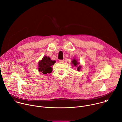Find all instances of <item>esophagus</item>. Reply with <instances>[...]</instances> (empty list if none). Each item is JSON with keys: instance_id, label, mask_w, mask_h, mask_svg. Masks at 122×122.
Wrapping results in <instances>:
<instances>
[{"instance_id": "1", "label": "esophagus", "mask_w": 122, "mask_h": 122, "mask_svg": "<svg viewBox=\"0 0 122 122\" xmlns=\"http://www.w3.org/2000/svg\"><path fill=\"white\" fill-rule=\"evenodd\" d=\"M59 62H64V60H59Z\"/></svg>"}]
</instances>
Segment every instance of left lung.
Masks as SVG:
<instances>
[{
	"mask_svg": "<svg viewBox=\"0 0 122 122\" xmlns=\"http://www.w3.org/2000/svg\"><path fill=\"white\" fill-rule=\"evenodd\" d=\"M71 62H72V63L73 65V66L77 67V71H79L81 70V66H78V65L80 64V63L78 62V61L75 58H74L72 60V61H71Z\"/></svg>",
	"mask_w": 122,
	"mask_h": 122,
	"instance_id": "1",
	"label": "left lung"
}]
</instances>
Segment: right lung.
Segmentation results:
<instances>
[{"label": "right lung", "mask_w": 122, "mask_h": 122, "mask_svg": "<svg viewBox=\"0 0 122 122\" xmlns=\"http://www.w3.org/2000/svg\"><path fill=\"white\" fill-rule=\"evenodd\" d=\"M56 63V61L51 60L49 57L44 56L42 59L39 61L38 71L44 74H49L52 72V66Z\"/></svg>", "instance_id": "obj_1"}]
</instances>
